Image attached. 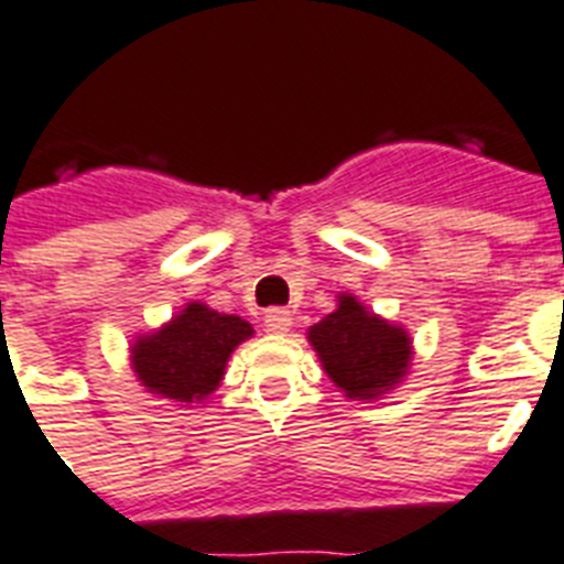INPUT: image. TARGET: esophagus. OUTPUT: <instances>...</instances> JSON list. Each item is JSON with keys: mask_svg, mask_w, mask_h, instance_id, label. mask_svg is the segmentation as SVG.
I'll return each instance as SVG.
<instances>
[{"mask_svg": "<svg viewBox=\"0 0 564 564\" xmlns=\"http://www.w3.org/2000/svg\"><path fill=\"white\" fill-rule=\"evenodd\" d=\"M294 326V314L288 308H268L264 311V328L273 335H285Z\"/></svg>", "mask_w": 564, "mask_h": 564, "instance_id": "1", "label": "esophagus"}]
</instances>
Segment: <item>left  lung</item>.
<instances>
[{
    "label": "left lung",
    "mask_w": 564,
    "mask_h": 564,
    "mask_svg": "<svg viewBox=\"0 0 564 564\" xmlns=\"http://www.w3.org/2000/svg\"><path fill=\"white\" fill-rule=\"evenodd\" d=\"M319 364L346 399H378L408 376L410 335L367 311L352 294L337 296V308L308 328Z\"/></svg>",
    "instance_id": "left-lung-1"
}]
</instances>
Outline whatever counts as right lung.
Segmentation results:
<instances>
[{"mask_svg":"<svg viewBox=\"0 0 564 564\" xmlns=\"http://www.w3.org/2000/svg\"><path fill=\"white\" fill-rule=\"evenodd\" d=\"M247 337H253L247 319L188 303L162 328L137 337L130 364L148 393L180 404L204 402L218 390L229 355Z\"/></svg>","mask_w":564,"mask_h":564,"instance_id":"right-lung-1","label":"right lung"}]
</instances>
